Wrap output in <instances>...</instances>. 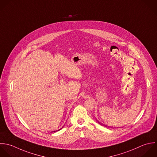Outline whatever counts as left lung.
Returning <instances> with one entry per match:
<instances>
[{
  "label": "left lung",
  "mask_w": 157,
  "mask_h": 157,
  "mask_svg": "<svg viewBox=\"0 0 157 157\" xmlns=\"http://www.w3.org/2000/svg\"><path fill=\"white\" fill-rule=\"evenodd\" d=\"M99 123H100V122H99ZM100 124H101V125H102V124H100Z\"/></svg>",
  "instance_id": "obj_1"
}]
</instances>
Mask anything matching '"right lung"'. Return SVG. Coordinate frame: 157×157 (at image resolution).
Masks as SVG:
<instances>
[{
  "instance_id": "right-lung-1",
  "label": "right lung",
  "mask_w": 157,
  "mask_h": 157,
  "mask_svg": "<svg viewBox=\"0 0 157 157\" xmlns=\"http://www.w3.org/2000/svg\"><path fill=\"white\" fill-rule=\"evenodd\" d=\"M62 128H63V127H62L60 129H59V130H56V131H54V132H57V131H59V130H61Z\"/></svg>"
}]
</instances>
